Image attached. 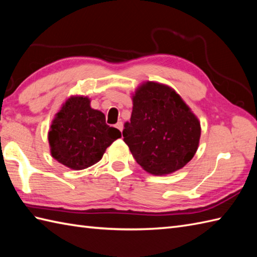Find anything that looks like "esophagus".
I'll list each match as a JSON object with an SVG mask.
<instances>
[{
  "label": "esophagus",
  "mask_w": 257,
  "mask_h": 257,
  "mask_svg": "<svg viewBox=\"0 0 257 257\" xmlns=\"http://www.w3.org/2000/svg\"><path fill=\"white\" fill-rule=\"evenodd\" d=\"M116 128H117L118 130H120V132H122V128H123L122 122H121V121H118V122L116 123Z\"/></svg>",
  "instance_id": "34e87169"
}]
</instances>
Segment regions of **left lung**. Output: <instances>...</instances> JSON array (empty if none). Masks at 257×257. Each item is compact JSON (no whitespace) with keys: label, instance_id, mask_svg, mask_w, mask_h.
<instances>
[{"label":"left lung","instance_id":"obj_1","mask_svg":"<svg viewBox=\"0 0 257 257\" xmlns=\"http://www.w3.org/2000/svg\"><path fill=\"white\" fill-rule=\"evenodd\" d=\"M133 112L123 141L139 165L156 176L183 168L199 147L201 127L176 90L147 81L133 96Z\"/></svg>","mask_w":257,"mask_h":257}]
</instances>
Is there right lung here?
<instances>
[{"label": "right lung", "mask_w": 257, "mask_h": 257, "mask_svg": "<svg viewBox=\"0 0 257 257\" xmlns=\"http://www.w3.org/2000/svg\"><path fill=\"white\" fill-rule=\"evenodd\" d=\"M121 137L106 123L105 114L90 107V99L72 96L53 120L48 143L54 159L73 170H83L99 161L106 149Z\"/></svg>", "instance_id": "right-lung-1"}]
</instances>
